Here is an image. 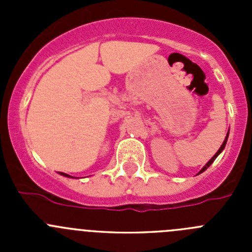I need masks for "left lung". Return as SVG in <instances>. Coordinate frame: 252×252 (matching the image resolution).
<instances>
[{
	"label": "left lung",
	"instance_id": "obj_1",
	"mask_svg": "<svg viewBox=\"0 0 252 252\" xmlns=\"http://www.w3.org/2000/svg\"><path fill=\"white\" fill-rule=\"evenodd\" d=\"M228 133H230V132H227V136H226V139H224L223 144H222V145H221V148L218 149V151H217V153H216V154H215V155H213V157H212V159L209 160V161H208V162H207L206 165H204V166H203V168H202V169H201V170H199V173H198V174H201V173H203V171H204V170H206V169H207V168H209V165H211V164H212V162H213V161H215V160H216V158H217V157H218V155H220V154H221V153H222V151H223L224 146H226V144H227V139H228Z\"/></svg>",
	"mask_w": 252,
	"mask_h": 252
}]
</instances>
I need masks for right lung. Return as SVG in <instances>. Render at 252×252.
I'll list each match as a JSON object with an SVG mask.
<instances>
[{"mask_svg":"<svg viewBox=\"0 0 252 252\" xmlns=\"http://www.w3.org/2000/svg\"><path fill=\"white\" fill-rule=\"evenodd\" d=\"M60 175H63V177H66V178H73V177H70V175H68V174H65V173H59Z\"/></svg>","mask_w":252,"mask_h":252,"instance_id":"1","label":"right lung"}]
</instances>
